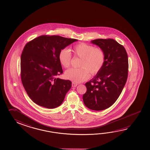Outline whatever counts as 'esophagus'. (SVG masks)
<instances>
[{
    "label": "esophagus",
    "instance_id": "obj_1",
    "mask_svg": "<svg viewBox=\"0 0 150 150\" xmlns=\"http://www.w3.org/2000/svg\"><path fill=\"white\" fill-rule=\"evenodd\" d=\"M77 85H78V84H77V83H76L72 82V86H73V87H76Z\"/></svg>",
    "mask_w": 150,
    "mask_h": 150
}]
</instances>
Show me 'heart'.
I'll use <instances>...</instances> for the list:
<instances>
[{"label": "heart", "instance_id": "heart-1", "mask_svg": "<svg viewBox=\"0 0 150 150\" xmlns=\"http://www.w3.org/2000/svg\"><path fill=\"white\" fill-rule=\"evenodd\" d=\"M74 56L81 58L79 68H70L65 71V77L75 83H81L91 75H96L102 69L105 62V54L102 49L85 43L74 45ZM61 64L67 68L71 65V55L67 49H62L59 54Z\"/></svg>", "mask_w": 150, "mask_h": 150}]
</instances>
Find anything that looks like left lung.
Here are the masks:
<instances>
[{
    "mask_svg": "<svg viewBox=\"0 0 150 150\" xmlns=\"http://www.w3.org/2000/svg\"><path fill=\"white\" fill-rule=\"evenodd\" d=\"M91 43L103 50L105 62L101 71L85 83L87 90L83 100L91 110H103L116 102L124 88L128 76V56L124 47L115 40L98 39Z\"/></svg>",
    "mask_w": 150,
    "mask_h": 150,
    "instance_id": "obj_1",
    "label": "left lung"
}]
</instances>
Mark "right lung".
<instances>
[{
    "label": "right lung",
    "instance_id": "1",
    "mask_svg": "<svg viewBox=\"0 0 150 150\" xmlns=\"http://www.w3.org/2000/svg\"><path fill=\"white\" fill-rule=\"evenodd\" d=\"M77 41L59 35H41L26 44L21 57V80L37 105L48 109L62 105L71 82L56 78L63 73L59 54Z\"/></svg>",
    "mask_w": 150,
    "mask_h": 150
}]
</instances>
